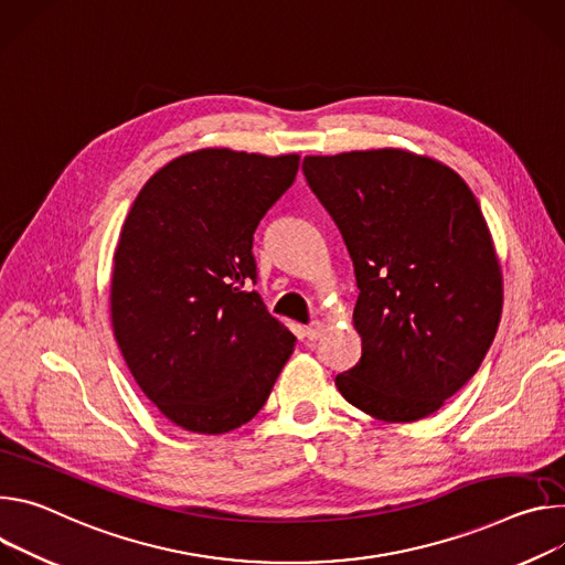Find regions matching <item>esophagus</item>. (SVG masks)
<instances>
[{"label":"esophagus","mask_w":565,"mask_h":565,"mask_svg":"<svg viewBox=\"0 0 565 565\" xmlns=\"http://www.w3.org/2000/svg\"><path fill=\"white\" fill-rule=\"evenodd\" d=\"M305 334H307V339H309V341H319V339L323 337V323H321V321L309 323V326H307V330H305Z\"/></svg>","instance_id":"1"}]
</instances>
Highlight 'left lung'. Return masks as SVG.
<instances>
[{
    "mask_svg": "<svg viewBox=\"0 0 565 565\" xmlns=\"http://www.w3.org/2000/svg\"><path fill=\"white\" fill-rule=\"evenodd\" d=\"M302 172L354 265L361 359L339 393L384 422L440 408L480 367L503 278L480 206L458 172L406 150L305 157Z\"/></svg>",
    "mask_w": 565,
    "mask_h": 565,
    "instance_id": "obj_1",
    "label": "left lung"
}]
</instances>
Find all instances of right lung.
<instances>
[{"label": "right lung", "instance_id": "add662e5", "mask_svg": "<svg viewBox=\"0 0 565 565\" xmlns=\"http://www.w3.org/2000/svg\"><path fill=\"white\" fill-rule=\"evenodd\" d=\"M298 154L206 148L148 179L111 271L116 343L146 397L177 426L228 433L265 406L296 337L256 285L254 233Z\"/></svg>", "mask_w": 565, "mask_h": 565}]
</instances>
